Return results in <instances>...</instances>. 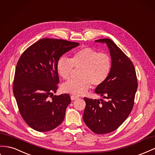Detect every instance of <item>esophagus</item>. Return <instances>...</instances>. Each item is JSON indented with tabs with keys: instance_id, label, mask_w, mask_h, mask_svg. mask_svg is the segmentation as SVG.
Masks as SVG:
<instances>
[{
	"instance_id": "obj_1",
	"label": "esophagus",
	"mask_w": 155,
	"mask_h": 155,
	"mask_svg": "<svg viewBox=\"0 0 155 155\" xmlns=\"http://www.w3.org/2000/svg\"><path fill=\"white\" fill-rule=\"evenodd\" d=\"M70 97H71V100H76V99H78V98H79V97H78V96L74 95V94H72V95H71Z\"/></svg>"
}]
</instances>
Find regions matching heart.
<instances>
[{
  "label": "heart",
  "mask_w": 155,
  "mask_h": 155,
  "mask_svg": "<svg viewBox=\"0 0 155 155\" xmlns=\"http://www.w3.org/2000/svg\"><path fill=\"white\" fill-rule=\"evenodd\" d=\"M111 59L107 54L100 53L92 48H83L75 52L72 58L61 57L57 62L58 75L64 79L70 78L74 67L81 68L76 79H70L62 85L65 93L80 95L86 93L91 85H102L110 76Z\"/></svg>",
  "instance_id": "obj_1"
}]
</instances>
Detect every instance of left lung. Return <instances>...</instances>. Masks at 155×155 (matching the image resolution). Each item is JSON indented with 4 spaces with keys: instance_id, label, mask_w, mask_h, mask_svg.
Listing matches in <instances>:
<instances>
[{
    "instance_id": "left-lung-1",
    "label": "left lung",
    "mask_w": 155,
    "mask_h": 155,
    "mask_svg": "<svg viewBox=\"0 0 155 155\" xmlns=\"http://www.w3.org/2000/svg\"><path fill=\"white\" fill-rule=\"evenodd\" d=\"M96 41L106 43L111 57L110 76L95 89L96 93L107 100L85 97L86 106L83 119L94 133L104 134L115 130L130 114L134 104L137 79L132 62L114 41L109 38Z\"/></svg>"
}]
</instances>
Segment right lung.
Wrapping results in <instances>:
<instances>
[{"label": "right lung", "instance_id": "obj_1", "mask_svg": "<svg viewBox=\"0 0 155 155\" xmlns=\"http://www.w3.org/2000/svg\"><path fill=\"white\" fill-rule=\"evenodd\" d=\"M79 45L45 38L29 46L20 57L15 71L13 92L21 115L35 130H51L63 121L71 99L68 94H53L59 83L57 62L63 54Z\"/></svg>", "mask_w": 155, "mask_h": 155}]
</instances>
